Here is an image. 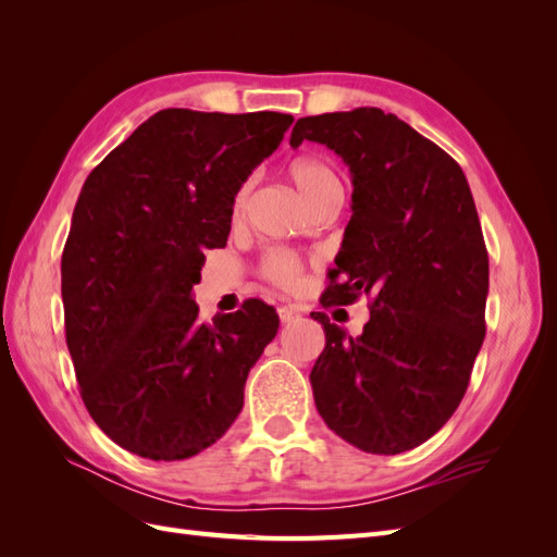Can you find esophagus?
Masks as SVG:
<instances>
[{
  "instance_id": "1",
  "label": "esophagus",
  "mask_w": 557,
  "mask_h": 557,
  "mask_svg": "<svg viewBox=\"0 0 557 557\" xmlns=\"http://www.w3.org/2000/svg\"><path fill=\"white\" fill-rule=\"evenodd\" d=\"M278 318H281V323H283V325H288V323H293V320H297V318H299V309H297V307H293V305H288V307H281V309H278Z\"/></svg>"
}]
</instances>
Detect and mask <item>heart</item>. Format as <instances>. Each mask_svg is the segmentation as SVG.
Masks as SVG:
<instances>
[{
	"label": "heart",
	"mask_w": 557,
	"mask_h": 557,
	"mask_svg": "<svg viewBox=\"0 0 557 557\" xmlns=\"http://www.w3.org/2000/svg\"><path fill=\"white\" fill-rule=\"evenodd\" d=\"M295 188L299 190V195L305 197L309 205H318L320 199L325 195L334 193V190H342V183L336 178V174L330 170L325 162L313 160V158H299L290 164L288 170ZM248 193H250V185L244 183L242 188L237 190L232 199V218L234 221H239L246 211L248 205ZM262 276L267 281H272L274 285L283 290H293L295 285L301 278V260L297 256H293L290 250H269L264 260H262Z\"/></svg>",
	"instance_id": "1"
}]
</instances>
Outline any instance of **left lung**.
Instances as JSON below:
<instances>
[{
	"instance_id": "left-lung-1",
	"label": "left lung",
	"mask_w": 557,
	"mask_h": 557,
	"mask_svg": "<svg viewBox=\"0 0 557 557\" xmlns=\"http://www.w3.org/2000/svg\"><path fill=\"white\" fill-rule=\"evenodd\" d=\"M323 144L352 181L350 221L323 305L372 295L360 336L311 313L325 348L315 409L364 453L428 442L458 409L485 336L487 250L469 183L448 153L374 107L299 117L290 146Z\"/></svg>"
}]
</instances>
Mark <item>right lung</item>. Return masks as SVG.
Here are the masks:
<instances>
[{"label":"right lung","mask_w":557,"mask_h":557,"mask_svg":"<svg viewBox=\"0 0 557 557\" xmlns=\"http://www.w3.org/2000/svg\"><path fill=\"white\" fill-rule=\"evenodd\" d=\"M293 115L164 109L83 183L62 252L66 348L111 442L185 460L230 430L250 367L278 332L260 299L199 320L193 285L227 244L232 199Z\"/></svg>","instance_id":"obj_1"}]
</instances>
